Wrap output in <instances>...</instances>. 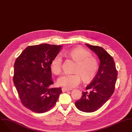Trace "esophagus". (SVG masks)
Masks as SVG:
<instances>
[{
	"label": "esophagus",
	"instance_id": "1",
	"mask_svg": "<svg viewBox=\"0 0 132 132\" xmlns=\"http://www.w3.org/2000/svg\"><path fill=\"white\" fill-rule=\"evenodd\" d=\"M62 91L63 92H67V91H69V90H71V89H69V88H63L62 89Z\"/></svg>",
	"mask_w": 132,
	"mask_h": 132
}]
</instances>
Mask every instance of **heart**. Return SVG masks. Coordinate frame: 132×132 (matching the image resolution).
Here are the masks:
<instances>
[{
  "label": "heart",
  "instance_id": "obj_1",
  "mask_svg": "<svg viewBox=\"0 0 132 132\" xmlns=\"http://www.w3.org/2000/svg\"><path fill=\"white\" fill-rule=\"evenodd\" d=\"M67 56L76 62L74 74H64L57 80L59 86L67 88L77 86L81 81L82 78L85 82H89L95 77L98 71L99 65L97 60L91 57V53L87 50L77 47L66 53ZM62 58L60 55H56L52 60L50 68L52 71L58 75L61 72Z\"/></svg>",
  "mask_w": 132,
  "mask_h": 132
}]
</instances>
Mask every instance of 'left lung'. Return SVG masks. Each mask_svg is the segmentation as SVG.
Masks as SVG:
<instances>
[{
    "mask_svg": "<svg viewBox=\"0 0 132 132\" xmlns=\"http://www.w3.org/2000/svg\"><path fill=\"white\" fill-rule=\"evenodd\" d=\"M86 45L97 55L100 65L96 76L86 87L89 91H83L81 98L75 102V105L81 111L90 113L100 108L113 93L118 72L113 59L104 48Z\"/></svg>",
    "mask_w": 132,
    "mask_h": 132,
    "instance_id": "1",
    "label": "left lung"
}]
</instances>
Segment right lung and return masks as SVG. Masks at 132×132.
<instances>
[{
	"label": "right lung",
	"instance_id": "obj_1",
	"mask_svg": "<svg viewBox=\"0 0 132 132\" xmlns=\"http://www.w3.org/2000/svg\"><path fill=\"white\" fill-rule=\"evenodd\" d=\"M62 45L42 44L29 46L16 58L13 80L22 104L37 113L51 109L62 92L53 84L50 64Z\"/></svg>",
	"mask_w": 132,
	"mask_h": 132
}]
</instances>
